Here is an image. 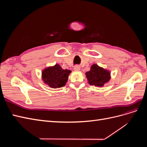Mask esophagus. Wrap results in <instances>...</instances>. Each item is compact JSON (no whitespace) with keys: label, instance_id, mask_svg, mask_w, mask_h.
Returning a JSON list of instances; mask_svg holds the SVG:
<instances>
[{"label":"esophagus","instance_id":"1","mask_svg":"<svg viewBox=\"0 0 147 147\" xmlns=\"http://www.w3.org/2000/svg\"><path fill=\"white\" fill-rule=\"evenodd\" d=\"M74 69L75 71H78V70H80V66L78 65H75Z\"/></svg>","mask_w":147,"mask_h":147}]
</instances>
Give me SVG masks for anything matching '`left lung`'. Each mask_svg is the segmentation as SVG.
Listing matches in <instances>:
<instances>
[{
    "label": "left lung",
    "instance_id": "1",
    "mask_svg": "<svg viewBox=\"0 0 147 147\" xmlns=\"http://www.w3.org/2000/svg\"><path fill=\"white\" fill-rule=\"evenodd\" d=\"M86 75L90 85L103 86L110 79V74L108 70L94 64L91 67V70L86 72Z\"/></svg>",
    "mask_w": 147,
    "mask_h": 147
}]
</instances>
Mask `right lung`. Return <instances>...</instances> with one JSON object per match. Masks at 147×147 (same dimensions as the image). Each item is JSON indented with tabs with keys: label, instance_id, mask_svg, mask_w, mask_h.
Segmentation results:
<instances>
[{
	"label": "right lung",
	"instance_id": "obj_1",
	"mask_svg": "<svg viewBox=\"0 0 147 147\" xmlns=\"http://www.w3.org/2000/svg\"><path fill=\"white\" fill-rule=\"evenodd\" d=\"M70 72V70H63L59 64H56L43 70L42 80L53 88H61L65 86Z\"/></svg>",
	"mask_w": 147,
	"mask_h": 147
}]
</instances>
